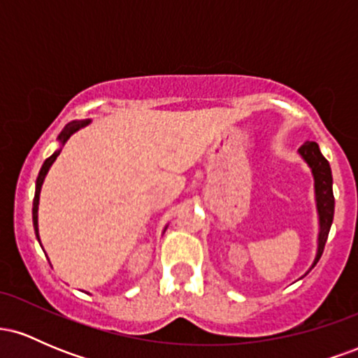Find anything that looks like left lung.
<instances>
[{
	"instance_id": "8db88e82",
	"label": "left lung",
	"mask_w": 358,
	"mask_h": 358,
	"mask_svg": "<svg viewBox=\"0 0 358 358\" xmlns=\"http://www.w3.org/2000/svg\"><path fill=\"white\" fill-rule=\"evenodd\" d=\"M299 153L306 159L308 165L311 166L315 176V190H316V205H318L320 213V225H322V232H320V248L316 254L315 264L322 257L324 244H327L328 232H330L331 222H334V210H335V199L334 190H331V170L324 156L320 151L318 145L315 141H306L305 145L299 148Z\"/></svg>"
}]
</instances>
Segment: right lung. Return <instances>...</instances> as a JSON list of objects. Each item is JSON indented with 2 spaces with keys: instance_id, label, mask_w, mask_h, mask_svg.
Here are the masks:
<instances>
[{
  "instance_id": "add662e5",
  "label": "right lung",
  "mask_w": 358,
  "mask_h": 358,
  "mask_svg": "<svg viewBox=\"0 0 358 358\" xmlns=\"http://www.w3.org/2000/svg\"><path fill=\"white\" fill-rule=\"evenodd\" d=\"M89 121H73L71 124H67L62 129V133L59 134V139L62 143L67 141L69 138H71V134L76 133L77 129H80L82 126L87 124ZM60 151H55L52 156H48L47 159H45V163L42 165V170H40L38 173V178H36V190H35V199H34V225H35V232H36V237H38V199H40V190H42V183H43V178L45 175H47L48 168L52 166V163L55 162V158L59 156Z\"/></svg>"
}]
</instances>
